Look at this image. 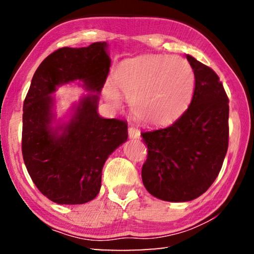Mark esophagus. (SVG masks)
I'll return each instance as SVG.
<instances>
[{"label": "esophagus", "mask_w": 254, "mask_h": 254, "mask_svg": "<svg viewBox=\"0 0 254 254\" xmlns=\"http://www.w3.org/2000/svg\"><path fill=\"white\" fill-rule=\"evenodd\" d=\"M127 133H128V136H130V139H139L140 137V131L133 127H128Z\"/></svg>", "instance_id": "34e87169"}]
</instances>
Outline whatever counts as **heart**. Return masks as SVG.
<instances>
[{
	"label": "heart",
	"mask_w": 254,
	"mask_h": 254,
	"mask_svg": "<svg viewBox=\"0 0 254 254\" xmlns=\"http://www.w3.org/2000/svg\"><path fill=\"white\" fill-rule=\"evenodd\" d=\"M113 85L104 91L112 106L130 102L136 120L148 126H165L177 120L190 104L195 74L188 62L168 55H144L126 60L119 67Z\"/></svg>",
	"instance_id": "b5f03b06"
}]
</instances>
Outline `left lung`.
Segmentation results:
<instances>
[{"instance_id": "1", "label": "left lung", "mask_w": 254, "mask_h": 254, "mask_svg": "<svg viewBox=\"0 0 254 254\" xmlns=\"http://www.w3.org/2000/svg\"><path fill=\"white\" fill-rule=\"evenodd\" d=\"M195 74L188 109L167 127L141 132L148 147L142 182L152 196L188 201L203 195L220 174L229 148V97L212 68L187 55Z\"/></svg>"}]
</instances>
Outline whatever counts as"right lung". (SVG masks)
Segmentation results:
<instances>
[{
    "label": "right lung",
    "mask_w": 254,
    "mask_h": 254,
    "mask_svg": "<svg viewBox=\"0 0 254 254\" xmlns=\"http://www.w3.org/2000/svg\"><path fill=\"white\" fill-rule=\"evenodd\" d=\"M106 42L83 48L64 47L50 54L32 77L23 103L22 156L41 194L62 205L84 204L97 196L107 157L127 139V124L97 114L98 96L84 97L60 135L51 122L53 98L58 85L76 79L100 93L110 71Z\"/></svg>",
    "instance_id": "add662e5"
}]
</instances>
